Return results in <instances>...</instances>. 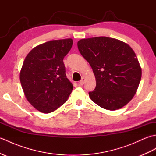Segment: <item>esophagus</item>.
Returning <instances> with one entry per match:
<instances>
[{"instance_id":"esophagus-1","label":"esophagus","mask_w":156,"mask_h":156,"mask_svg":"<svg viewBox=\"0 0 156 156\" xmlns=\"http://www.w3.org/2000/svg\"><path fill=\"white\" fill-rule=\"evenodd\" d=\"M84 82H85V78L84 77H82V79H81V80L78 82V84L80 86H82V85L84 84Z\"/></svg>"}]
</instances>
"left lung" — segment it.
<instances>
[{"label":"left lung","mask_w":156,"mask_h":156,"mask_svg":"<svg viewBox=\"0 0 156 156\" xmlns=\"http://www.w3.org/2000/svg\"><path fill=\"white\" fill-rule=\"evenodd\" d=\"M78 48L96 78V88L88 93L91 100L110 111L127 105L136 93L141 78V66L133 49L107 37L80 39Z\"/></svg>","instance_id":"1"}]
</instances>
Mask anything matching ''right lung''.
I'll return each mask as SVG.
<instances>
[{
  "mask_svg": "<svg viewBox=\"0 0 156 156\" xmlns=\"http://www.w3.org/2000/svg\"><path fill=\"white\" fill-rule=\"evenodd\" d=\"M72 39L52 40L36 46L26 56L20 81L27 100L44 113L55 111L68 100L73 85L66 77L63 59Z\"/></svg>",
  "mask_w": 156,
  "mask_h": 156,
  "instance_id": "right-lung-1",
  "label": "right lung"
}]
</instances>
